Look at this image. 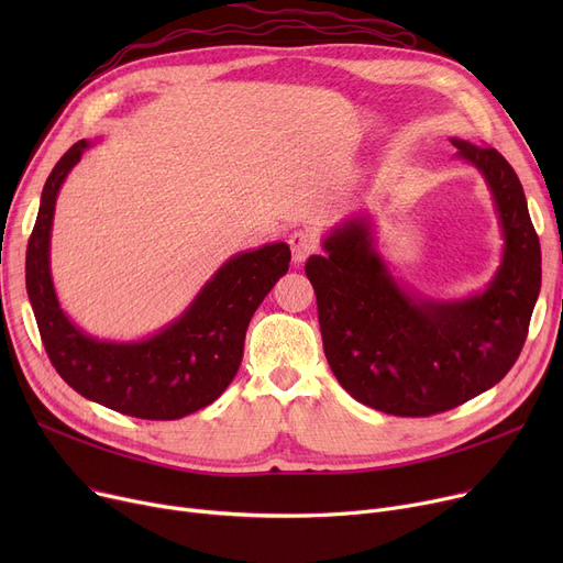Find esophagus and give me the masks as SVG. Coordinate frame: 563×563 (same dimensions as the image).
I'll return each instance as SVG.
<instances>
[{"label":"esophagus","mask_w":563,"mask_h":563,"mask_svg":"<svg viewBox=\"0 0 563 563\" xmlns=\"http://www.w3.org/2000/svg\"><path fill=\"white\" fill-rule=\"evenodd\" d=\"M289 249H291V260L294 262H303L308 255L317 251V234L312 230H297L289 234Z\"/></svg>","instance_id":"34e87169"}]
</instances>
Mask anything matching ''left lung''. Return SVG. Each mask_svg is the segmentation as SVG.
Instances as JSON below:
<instances>
[{"label": "left lung", "mask_w": 563, "mask_h": 563, "mask_svg": "<svg viewBox=\"0 0 563 563\" xmlns=\"http://www.w3.org/2000/svg\"><path fill=\"white\" fill-rule=\"evenodd\" d=\"M493 194L505 255L475 297L440 301L395 283L369 221L346 219L312 255L323 353L340 386L399 418H429L493 388L518 361L541 291V244L522 185L490 145L452 139Z\"/></svg>", "instance_id": "left-lung-1"}]
</instances>
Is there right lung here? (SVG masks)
Returning a JSON list of instances; mask_svg holds the SVG:
<instances>
[{
	"label": "right lung",
	"instance_id": "1",
	"mask_svg": "<svg viewBox=\"0 0 563 563\" xmlns=\"http://www.w3.org/2000/svg\"><path fill=\"white\" fill-rule=\"evenodd\" d=\"M88 145L77 141L52 168L26 244V294L41 340L58 376L81 397L141 420H180L230 386L253 312L289 269V246L266 244L230 257L194 303L153 338L107 342L86 335L58 306L49 232L58 189Z\"/></svg>",
	"mask_w": 563,
	"mask_h": 563
}]
</instances>
